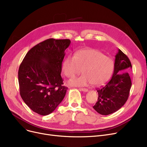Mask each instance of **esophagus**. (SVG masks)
Returning a JSON list of instances; mask_svg holds the SVG:
<instances>
[{
    "instance_id": "obj_1",
    "label": "esophagus",
    "mask_w": 147,
    "mask_h": 147,
    "mask_svg": "<svg viewBox=\"0 0 147 147\" xmlns=\"http://www.w3.org/2000/svg\"><path fill=\"white\" fill-rule=\"evenodd\" d=\"M80 90L82 91V92H88V89L87 88H79Z\"/></svg>"
}]
</instances>
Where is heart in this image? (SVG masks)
Wrapping results in <instances>:
<instances>
[{
  "label": "heart",
  "instance_id": "heart-1",
  "mask_svg": "<svg viewBox=\"0 0 147 147\" xmlns=\"http://www.w3.org/2000/svg\"><path fill=\"white\" fill-rule=\"evenodd\" d=\"M63 71L68 78L82 72L84 75L68 81L71 86H99L105 82L114 69V61L103 53L93 48L84 49L70 55L63 63Z\"/></svg>",
  "mask_w": 147,
  "mask_h": 147
}]
</instances>
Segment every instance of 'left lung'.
<instances>
[{
    "mask_svg": "<svg viewBox=\"0 0 147 147\" xmlns=\"http://www.w3.org/2000/svg\"><path fill=\"white\" fill-rule=\"evenodd\" d=\"M115 57L113 75L105 86L97 90L98 99L93 107L101 115H107L120 109L127 100L131 86L127 72L132 68L130 60L120 49Z\"/></svg>",
    "mask_w": 147,
    "mask_h": 147,
    "instance_id": "obj_1",
    "label": "left lung"
}]
</instances>
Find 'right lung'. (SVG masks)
I'll return each instance as SVG.
<instances>
[{
	"label": "right lung",
	"instance_id": "right-lung-1",
	"mask_svg": "<svg viewBox=\"0 0 147 147\" xmlns=\"http://www.w3.org/2000/svg\"><path fill=\"white\" fill-rule=\"evenodd\" d=\"M69 39H48L27 52L18 70L21 97L33 112L51 114L61 102L67 88L61 76Z\"/></svg>",
	"mask_w": 147,
	"mask_h": 147
}]
</instances>
